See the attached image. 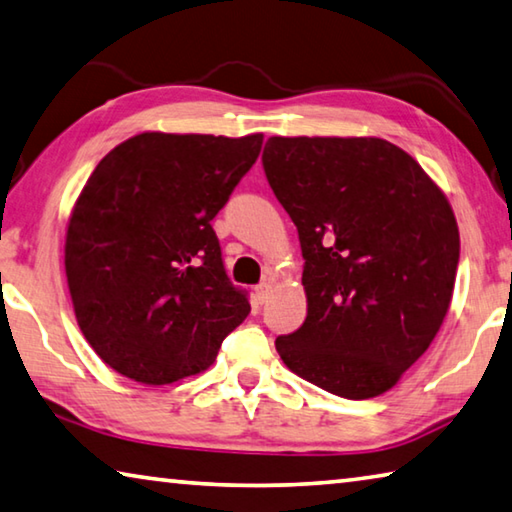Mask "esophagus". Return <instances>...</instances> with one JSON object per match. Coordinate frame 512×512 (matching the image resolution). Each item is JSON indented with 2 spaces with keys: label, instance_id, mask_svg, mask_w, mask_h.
Returning a JSON list of instances; mask_svg holds the SVG:
<instances>
[{
  "label": "esophagus",
  "instance_id": "obj_1",
  "mask_svg": "<svg viewBox=\"0 0 512 512\" xmlns=\"http://www.w3.org/2000/svg\"><path fill=\"white\" fill-rule=\"evenodd\" d=\"M254 294H256V301L258 303H265L267 299H270V294H272V283L270 281H263L261 285H256Z\"/></svg>",
  "mask_w": 512,
  "mask_h": 512
}]
</instances>
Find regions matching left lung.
<instances>
[{"mask_svg": "<svg viewBox=\"0 0 512 512\" xmlns=\"http://www.w3.org/2000/svg\"><path fill=\"white\" fill-rule=\"evenodd\" d=\"M263 170L306 261L308 317L276 351L339 398L380 396L450 308L461 249L450 202L414 157L375 137H272Z\"/></svg>", "mask_w": 512, "mask_h": 512, "instance_id": "left-lung-1", "label": "left lung"}]
</instances>
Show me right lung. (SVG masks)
Returning a JSON list of instances; mask_svg holds the SVG:
<instances>
[{"label":"right lung","instance_id":"right-lung-1","mask_svg":"<svg viewBox=\"0 0 512 512\" xmlns=\"http://www.w3.org/2000/svg\"><path fill=\"white\" fill-rule=\"evenodd\" d=\"M263 134L143 132L101 159L69 218L65 272L78 326L116 373L170 384L215 362L249 315L211 220Z\"/></svg>","mask_w":512,"mask_h":512}]
</instances>
